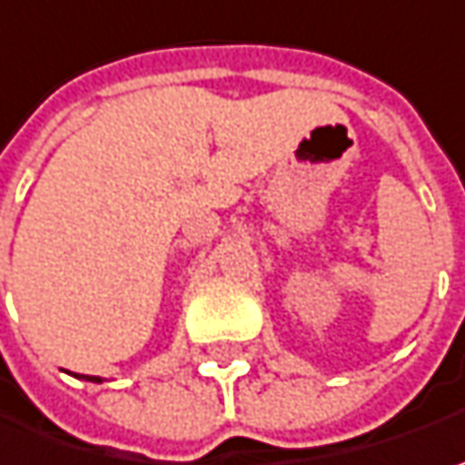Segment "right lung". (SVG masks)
<instances>
[{
	"label": "right lung",
	"instance_id": "obj_1",
	"mask_svg": "<svg viewBox=\"0 0 465 465\" xmlns=\"http://www.w3.org/2000/svg\"><path fill=\"white\" fill-rule=\"evenodd\" d=\"M85 380H91V382H101V377H85Z\"/></svg>",
	"mask_w": 465,
	"mask_h": 465
}]
</instances>
